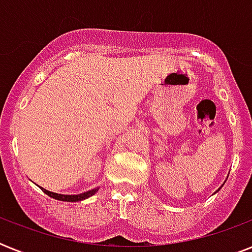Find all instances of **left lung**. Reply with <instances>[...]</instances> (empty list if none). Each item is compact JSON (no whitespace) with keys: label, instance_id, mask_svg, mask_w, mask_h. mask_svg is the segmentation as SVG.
<instances>
[{"label":"left lung","instance_id":"1","mask_svg":"<svg viewBox=\"0 0 252 252\" xmlns=\"http://www.w3.org/2000/svg\"><path fill=\"white\" fill-rule=\"evenodd\" d=\"M219 189H220V188H219ZM219 189H217V191H219ZM217 191H216V192H217Z\"/></svg>","mask_w":252,"mask_h":252}]
</instances>
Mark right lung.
<instances>
[{"label":"right lung","instance_id":"obj_1","mask_svg":"<svg viewBox=\"0 0 252 252\" xmlns=\"http://www.w3.org/2000/svg\"><path fill=\"white\" fill-rule=\"evenodd\" d=\"M41 188V187H40ZM99 188H94V189H90V191L82 192V193H78V195H61V193H56V192H51L45 188H41V191L47 193L48 196L53 197V199L60 200V201H69V203H76V201H82L85 199H89L90 196H93L94 193H96Z\"/></svg>","mask_w":252,"mask_h":252}]
</instances>
